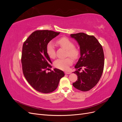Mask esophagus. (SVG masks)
Instances as JSON below:
<instances>
[{
	"mask_svg": "<svg viewBox=\"0 0 122 122\" xmlns=\"http://www.w3.org/2000/svg\"><path fill=\"white\" fill-rule=\"evenodd\" d=\"M71 73L70 72H65V74H69Z\"/></svg>",
	"mask_w": 122,
	"mask_h": 122,
	"instance_id": "esophagus-1",
	"label": "esophagus"
}]
</instances>
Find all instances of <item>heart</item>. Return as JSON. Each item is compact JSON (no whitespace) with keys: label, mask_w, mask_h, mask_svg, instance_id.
Wrapping results in <instances>:
<instances>
[{"label":"heart","mask_w":122,"mask_h":122,"mask_svg":"<svg viewBox=\"0 0 122 122\" xmlns=\"http://www.w3.org/2000/svg\"><path fill=\"white\" fill-rule=\"evenodd\" d=\"M57 43L64 49L67 50L66 55L75 60L79 55V51L74 48V44L67 38H62L57 41ZM46 52L49 57L54 58L55 57L54 45L52 42H49L46 46ZM70 57L58 58L54 62L55 67L62 70H67L69 66L72 64L73 61Z\"/></svg>","instance_id":"b5f03b06"}]
</instances>
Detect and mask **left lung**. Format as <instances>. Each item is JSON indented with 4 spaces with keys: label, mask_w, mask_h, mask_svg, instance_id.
Listing matches in <instances>:
<instances>
[{
    "label": "left lung",
    "mask_w": 122,
    "mask_h": 122,
    "mask_svg": "<svg viewBox=\"0 0 122 122\" xmlns=\"http://www.w3.org/2000/svg\"><path fill=\"white\" fill-rule=\"evenodd\" d=\"M80 46V57L76 64L77 80L73 86L81 91H90L96 85L102 75L104 65V55L102 45L93 36L83 32L71 34ZM82 68L81 72L79 71Z\"/></svg>",
    "instance_id": "obj_1"
}]
</instances>
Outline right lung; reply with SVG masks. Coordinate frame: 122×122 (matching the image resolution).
Segmentation results:
<instances>
[{"label": "right lung", "mask_w": 122, "mask_h": 122, "mask_svg": "<svg viewBox=\"0 0 122 122\" xmlns=\"http://www.w3.org/2000/svg\"><path fill=\"white\" fill-rule=\"evenodd\" d=\"M60 32L48 30L33 32L24 42L21 56L22 71L25 78L30 86L39 92L50 93L56 89L64 72L57 69L46 73L52 68L46 46Z\"/></svg>", "instance_id": "1"}]
</instances>
